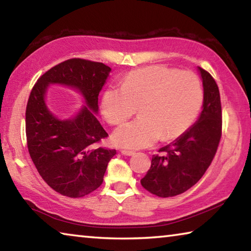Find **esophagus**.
Instances as JSON below:
<instances>
[{"mask_svg": "<svg viewBox=\"0 0 251 251\" xmlns=\"http://www.w3.org/2000/svg\"><path fill=\"white\" fill-rule=\"evenodd\" d=\"M121 152H122V155H124V156H134L136 154V152L133 151H125V150L121 151Z\"/></svg>", "mask_w": 251, "mask_h": 251, "instance_id": "34e87169", "label": "esophagus"}]
</instances>
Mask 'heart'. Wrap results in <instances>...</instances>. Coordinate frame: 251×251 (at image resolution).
<instances>
[{"instance_id":"heart-1","label":"heart","mask_w":251,"mask_h":251,"mask_svg":"<svg viewBox=\"0 0 251 251\" xmlns=\"http://www.w3.org/2000/svg\"><path fill=\"white\" fill-rule=\"evenodd\" d=\"M202 100L196 75L154 65L130 72L121 87H106L100 112L109 124L118 125L138 107L141 116L114 130L113 142L124 148H144L159 137L169 141L184 134L196 121Z\"/></svg>"}]
</instances>
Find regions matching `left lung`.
<instances>
[{
	"label": "left lung",
	"instance_id": "1",
	"mask_svg": "<svg viewBox=\"0 0 251 251\" xmlns=\"http://www.w3.org/2000/svg\"><path fill=\"white\" fill-rule=\"evenodd\" d=\"M202 79L203 101L198 120L169 145L154 155L141 184L158 197H173L188 190L211 164L222 137V104L212 76L198 67Z\"/></svg>",
	"mask_w": 251,
	"mask_h": 251
}]
</instances>
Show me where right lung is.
<instances>
[{"mask_svg": "<svg viewBox=\"0 0 251 251\" xmlns=\"http://www.w3.org/2000/svg\"><path fill=\"white\" fill-rule=\"evenodd\" d=\"M112 69L103 63L72 58L37 79L25 113L29 156L50 188L78 198L99 188L115 150L95 147L107 137L96 118L99 95ZM73 88L85 104L73 118L59 119L46 104L50 84Z\"/></svg>", "mask_w": 251, "mask_h": 251, "instance_id": "right-lung-1", "label": "right lung"}]
</instances>
